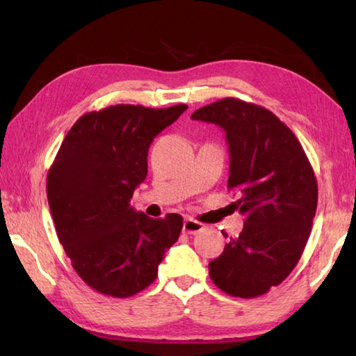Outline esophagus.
<instances>
[{
  "mask_svg": "<svg viewBox=\"0 0 356 356\" xmlns=\"http://www.w3.org/2000/svg\"><path fill=\"white\" fill-rule=\"evenodd\" d=\"M202 229H203V225H202L200 222L194 220V218H191V217L185 218V222H184V232H186V234H197V232H200Z\"/></svg>",
  "mask_w": 356,
  "mask_h": 356,
  "instance_id": "esophagus-1",
  "label": "esophagus"
}]
</instances>
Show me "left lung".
Masks as SVG:
<instances>
[{
  "instance_id": "1",
  "label": "left lung",
  "mask_w": 356,
  "mask_h": 356,
  "mask_svg": "<svg viewBox=\"0 0 356 356\" xmlns=\"http://www.w3.org/2000/svg\"><path fill=\"white\" fill-rule=\"evenodd\" d=\"M191 119L225 130L228 190L240 195L234 205L245 216L238 237L209 261V277L232 297H260L291 274L305 251L318 202L314 168L291 128L260 105L225 97Z\"/></svg>"
}]
</instances>
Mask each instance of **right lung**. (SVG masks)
Returning a JSON list of instances; mask_svg holds the SVG:
<instances>
[{"label": "right lung", "instance_id": "1", "mask_svg": "<svg viewBox=\"0 0 356 356\" xmlns=\"http://www.w3.org/2000/svg\"><path fill=\"white\" fill-rule=\"evenodd\" d=\"M188 105L148 108L118 104L81 116L47 174L58 238L72 266L104 295L127 298L157 277L184 226L179 214L151 218L130 199L148 172V148Z\"/></svg>", "mask_w": 356, "mask_h": 356}]
</instances>
